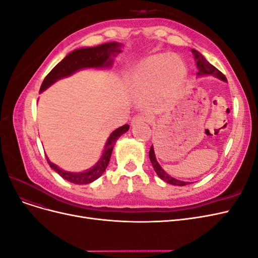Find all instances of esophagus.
<instances>
[{
	"mask_svg": "<svg viewBox=\"0 0 258 258\" xmlns=\"http://www.w3.org/2000/svg\"><path fill=\"white\" fill-rule=\"evenodd\" d=\"M143 121H147V118H145L143 115H136L131 120V124H136V123L143 122Z\"/></svg>",
	"mask_w": 258,
	"mask_h": 258,
	"instance_id": "obj_1",
	"label": "esophagus"
}]
</instances>
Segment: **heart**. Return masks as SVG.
I'll use <instances>...</instances> for the list:
<instances>
[{"instance_id":"heart-1","label":"heart","mask_w":258,"mask_h":258,"mask_svg":"<svg viewBox=\"0 0 258 258\" xmlns=\"http://www.w3.org/2000/svg\"><path fill=\"white\" fill-rule=\"evenodd\" d=\"M185 63L176 54L156 53L139 61L127 72V82L140 99L157 104L182 87Z\"/></svg>"}]
</instances>
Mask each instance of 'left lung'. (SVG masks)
<instances>
[{"label": "left lung", "mask_w": 258, "mask_h": 258, "mask_svg": "<svg viewBox=\"0 0 258 258\" xmlns=\"http://www.w3.org/2000/svg\"><path fill=\"white\" fill-rule=\"evenodd\" d=\"M194 56H195V60H196V63H197V68H198V73L197 75L198 76H205V75H212L214 77H217L218 80H221L223 82H227V79H226L225 75L221 72L218 71V70L210 63V62L207 61V59L202 56V54L195 50V49H191ZM150 159H151V162L153 165V168L154 170L156 171V173H157V175L162 179V181H165L166 183L168 184H171V185H175V186H185L187 184H189V182H184V181H179V179H176L172 176H170L165 170H163L160 165L158 163L157 159H156V156H155V152H154V147L152 145L151 150H150Z\"/></svg>", "instance_id": "left-lung-1"}]
</instances>
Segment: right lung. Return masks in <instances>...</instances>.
<instances>
[{
  "mask_svg": "<svg viewBox=\"0 0 258 258\" xmlns=\"http://www.w3.org/2000/svg\"><path fill=\"white\" fill-rule=\"evenodd\" d=\"M121 46L122 44L120 43L110 42L96 46V47H85L73 50L66 58L62 59L47 74V76L45 77L40 91H44L53 83L63 79V77L72 75L73 73L80 71L82 69L110 68L113 63V57H116L121 51ZM128 130L129 124H123V126L114 130L107 139L103 153L101 155V158L95 166L87 171H84V172H69V171L62 170L58 166L54 165V163H52L48 159L47 156H46L48 165L60 176H62L69 182L79 185L89 184L96 181L97 178L103 174L108 162H110L112 151L116 141L121 135H123Z\"/></svg>",
  "mask_w": 258,
  "mask_h": 258,
  "instance_id": "right-lung-1",
  "label": "right lung"
}]
</instances>
